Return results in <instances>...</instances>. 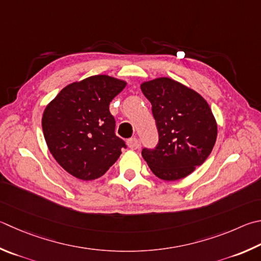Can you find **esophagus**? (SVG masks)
I'll use <instances>...</instances> for the list:
<instances>
[{"label":"esophagus","instance_id":"esophagus-1","mask_svg":"<svg viewBox=\"0 0 261 261\" xmlns=\"http://www.w3.org/2000/svg\"><path fill=\"white\" fill-rule=\"evenodd\" d=\"M126 144H127V147H129L130 149H137L139 147V141H138V139L137 138H131V139H129L126 141Z\"/></svg>","mask_w":261,"mask_h":261}]
</instances>
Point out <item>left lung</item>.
<instances>
[{
    "label": "left lung",
    "mask_w": 261,
    "mask_h": 261,
    "mask_svg": "<svg viewBox=\"0 0 261 261\" xmlns=\"http://www.w3.org/2000/svg\"><path fill=\"white\" fill-rule=\"evenodd\" d=\"M159 130V145L144 148V160L165 181L182 179L207 159L216 144L218 126L209 103L195 90L170 77L140 84Z\"/></svg>",
    "instance_id": "8db88e82"
}]
</instances>
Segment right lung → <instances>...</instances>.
<instances>
[{"label": "right lung", "mask_w": 261, "mask_h": 261, "mask_svg": "<svg viewBox=\"0 0 261 261\" xmlns=\"http://www.w3.org/2000/svg\"><path fill=\"white\" fill-rule=\"evenodd\" d=\"M126 82L93 75L73 82L46 105L42 129L51 155L65 171L81 180L100 178L122 154L110 102Z\"/></svg>", "instance_id": "right-lung-1"}]
</instances>
